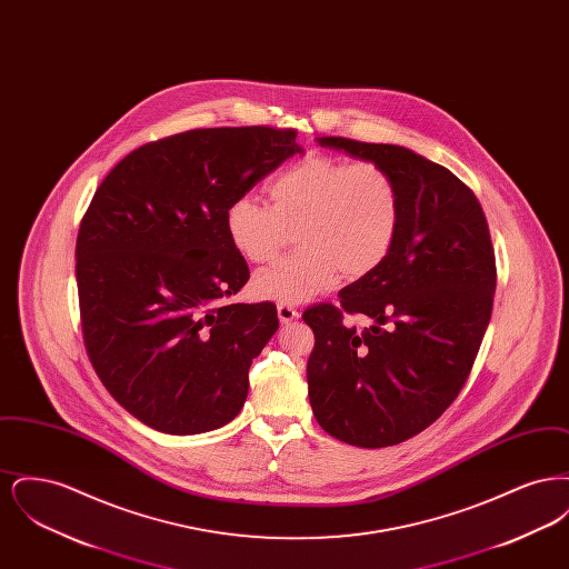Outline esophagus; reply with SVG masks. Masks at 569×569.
Returning <instances> with one entry per match:
<instances>
[{
    "label": "esophagus",
    "mask_w": 569,
    "mask_h": 569,
    "mask_svg": "<svg viewBox=\"0 0 569 569\" xmlns=\"http://www.w3.org/2000/svg\"><path fill=\"white\" fill-rule=\"evenodd\" d=\"M277 316H279V322H281V325H290V322L298 320V309L297 307H292V305L279 302V305H277Z\"/></svg>",
    "instance_id": "1"
}]
</instances>
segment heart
I'll return each instance as SVG.
<instances>
[{
    "label": "heart",
    "instance_id": "heart-1",
    "mask_svg": "<svg viewBox=\"0 0 569 569\" xmlns=\"http://www.w3.org/2000/svg\"><path fill=\"white\" fill-rule=\"evenodd\" d=\"M269 193L272 207L239 196L226 211L230 243L253 264L272 262L297 232L302 249L253 277L262 300L298 305L325 295L339 272L362 279L399 239L401 190L379 163L307 156L274 174Z\"/></svg>",
    "mask_w": 569,
    "mask_h": 569
}]
</instances>
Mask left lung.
Wrapping results in <instances>:
<instances>
[{
  "mask_svg": "<svg viewBox=\"0 0 569 569\" xmlns=\"http://www.w3.org/2000/svg\"><path fill=\"white\" fill-rule=\"evenodd\" d=\"M322 147L383 166L401 190L399 239L378 271L302 313L316 346L309 401L326 433L386 448L425 431L471 373L497 286L487 216L459 177L399 144L318 138ZM375 325L358 333L342 318Z\"/></svg>",
  "mask_w": 569,
  "mask_h": 569,
  "instance_id": "8db88e82",
  "label": "left lung"
}]
</instances>
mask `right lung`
I'll use <instances>...</instances> for the list:
<instances>
[{
    "label": "right lung",
    "instance_id": "obj_1",
    "mask_svg": "<svg viewBox=\"0 0 569 569\" xmlns=\"http://www.w3.org/2000/svg\"><path fill=\"white\" fill-rule=\"evenodd\" d=\"M300 151L297 130H190L138 147L93 193L77 239L82 339L142 425L207 433L243 409L279 320L272 302H226L249 279L226 211Z\"/></svg>",
    "mask_w": 569,
    "mask_h": 569
}]
</instances>
